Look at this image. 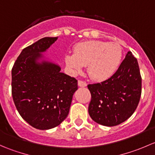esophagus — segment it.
<instances>
[{"label":"esophagus","mask_w":155,"mask_h":155,"mask_svg":"<svg viewBox=\"0 0 155 155\" xmlns=\"http://www.w3.org/2000/svg\"><path fill=\"white\" fill-rule=\"evenodd\" d=\"M78 85H79V87H85L87 85V83L85 82H83V81L79 80V82H78Z\"/></svg>","instance_id":"34e87169"}]
</instances>
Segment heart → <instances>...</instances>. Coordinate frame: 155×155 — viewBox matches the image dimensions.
<instances>
[{
    "label": "heart",
    "instance_id": "b5f03b06",
    "mask_svg": "<svg viewBox=\"0 0 155 155\" xmlns=\"http://www.w3.org/2000/svg\"><path fill=\"white\" fill-rule=\"evenodd\" d=\"M122 48L117 43L101 40L82 42L73 48V53L65 55V64L73 74L79 73L87 65L91 79L102 82L118 70L122 61Z\"/></svg>",
    "mask_w": 155,
    "mask_h": 155
}]
</instances>
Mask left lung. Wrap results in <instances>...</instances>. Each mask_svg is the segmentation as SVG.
<instances>
[{"mask_svg":"<svg viewBox=\"0 0 155 155\" xmlns=\"http://www.w3.org/2000/svg\"><path fill=\"white\" fill-rule=\"evenodd\" d=\"M91 94L88 113L104 126H116L135 112L142 92V78L137 58L128 51L119 68L109 79L87 85Z\"/></svg>","mask_w":155,"mask_h":155,"instance_id":"8db88e82","label":"left lung"}]
</instances>
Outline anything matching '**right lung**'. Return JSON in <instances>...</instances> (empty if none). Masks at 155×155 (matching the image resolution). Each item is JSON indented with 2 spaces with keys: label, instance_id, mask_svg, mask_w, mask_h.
<instances>
[{
  "label": "right lung",
  "instance_id": "right-lung-1",
  "mask_svg": "<svg viewBox=\"0 0 155 155\" xmlns=\"http://www.w3.org/2000/svg\"><path fill=\"white\" fill-rule=\"evenodd\" d=\"M58 37H44L21 51L12 69V95L23 119L36 129L58 126L68 117L77 80L45 58Z\"/></svg>",
  "mask_w": 155,
  "mask_h": 155
}]
</instances>
